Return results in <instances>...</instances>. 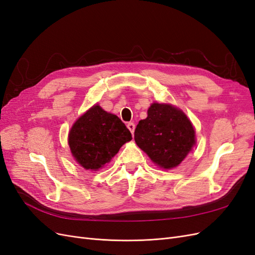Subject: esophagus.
Returning <instances> with one entry per match:
<instances>
[{
  "instance_id": "1",
  "label": "esophagus",
  "mask_w": 255,
  "mask_h": 255,
  "mask_svg": "<svg viewBox=\"0 0 255 255\" xmlns=\"http://www.w3.org/2000/svg\"><path fill=\"white\" fill-rule=\"evenodd\" d=\"M127 127H128V128L129 129V132L133 134L134 130H135V125H134V123H133V122H128V125H127Z\"/></svg>"
}]
</instances>
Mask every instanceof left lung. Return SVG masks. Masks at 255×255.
<instances>
[{"mask_svg": "<svg viewBox=\"0 0 255 255\" xmlns=\"http://www.w3.org/2000/svg\"><path fill=\"white\" fill-rule=\"evenodd\" d=\"M134 139L154 163L170 169L180 165L195 144V129L182 111L153 103L148 117L137 125Z\"/></svg>", "mask_w": 255, "mask_h": 255, "instance_id": "obj_1", "label": "left lung"}]
</instances>
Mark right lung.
<instances>
[{"label":"right lung","mask_w":255,"mask_h":255,"mask_svg":"<svg viewBox=\"0 0 255 255\" xmlns=\"http://www.w3.org/2000/svg\"><path fill=\"white\" fill-rule=\"evenodd\" d=\"M132 134L117 116L91 107L69 133V146L78 163L87 170H98L118 153Z\"/></svg>","instance_id":"add662e5"}]
</instances>
